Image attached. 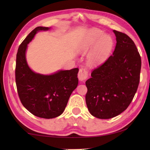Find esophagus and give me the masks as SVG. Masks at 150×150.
<instances>
[{
	"label": "esophagus",
	"mask_w": 150,
	"mask_h": 150,
	"mask_svg": "<svg viewBox=\"0 0 150 150\" xmlns=\"http://www.w3.org/2000/svg\"><path fill=\"white\" fill-rule=\"evenodd\" d=\"M88 77V72L86 69H80L78 73V78L80 81H84Z\"/></svg>",
	"instance_id": "1"
}]
</instances>
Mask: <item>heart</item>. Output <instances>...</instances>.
<instances>
[{
    "label": "heart",
    "mask_w": 150,
    "mask_h": 150,
    "mask_svg": "<svg viewBox=\"0 0 150 150\" xmlns=\"http://www.w3.org/2000/svg\"><path fill=\"white\" fill-rule=\"evenodd\" d=\"M113 46L112 37L105 34L103 30L93 28L85 35L79 50L82 53L90 50L88 55V62L91 65H97L107 59L112 52Z\"/></svg>",
    "instance_id": "heart-1"
}]
</instances>
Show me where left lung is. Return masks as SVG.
Wrapping results in <instances>:
<instances>
[{"mask_svg":"<svg viewBox=\"0 0 150 150\" xmlns=\"http://www.w3.org/2000/svg\"><path fill=\"white\" fill-rule=\"evenodd\" d=\"M116 46L113 55L92 71L86 81V103L92 115L111 119L127 109L137 90L141 59L134 42L113 30Z\"/></svg>","mask_w":150,"mask_h":150,"instance_id":"obj_1","label":"left lung"}]
</instances>
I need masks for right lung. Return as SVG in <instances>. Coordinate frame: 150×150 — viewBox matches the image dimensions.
Returning <instances> with one entry per match:
<instances>
[{
	"label": "right lung",
	"instance_id": "obj_1",
	"mask_svg": "<svg viewBox=\"0 0 150 150\" xmlns=\"http://www.w3.org/2000/svg\"><path fill=\"white\" fill-rule=\"evenodd\" d=\"M50 29L42 26L35 28L19 46L16 59L15 81L21 103L30 113L44 119H53L63 113L79 82L78 68L43 75L34 72L28 66V44L37 32Z\"/></svg>",
	"mask_w": 150,
	"mask_h": 150
}]
</instances>
